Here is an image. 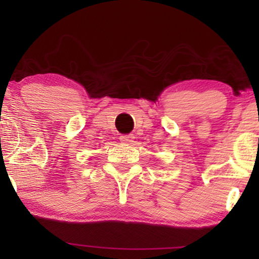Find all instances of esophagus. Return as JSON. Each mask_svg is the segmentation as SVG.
I'll use <instances>...</instances> for the list:
<instances>
[{"label":"esophagus","instance_id":"esophagus-1","mask_svg":"<svg viewBox=\"0 0 259 259\" xmlns=\"http://www.w3.org/2000/svg\"><path fill=\"white\" fill-rule=\"evenodd\" d=\"M119 139H120V141L123 142V144L130 145V144H133V142H134V139H135V136H134L133 134H127V135H121Z\"/></svg>","mask_w":259,"mask_h":259}]
</instances>
